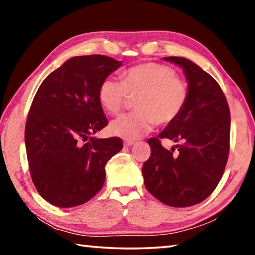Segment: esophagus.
<instances>
[{"label": "esophagus", "mask_w": 255, "mask_h": 255, "mask_svg": "<svg viewBox=\"0 0 255 255\" xmlns=\"http://www.w3.org/2000/svg\"><path fill=\"white\" fill-rule=\"evenodd\" d=\"M133 145V141L132 140H125L124 141V146L125 147H130V146Z\"/></svg>", "instance_id": "34e87169"}]
</instances>
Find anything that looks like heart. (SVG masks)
I'll return each instance as SVG.
<instances>
[{
    "mask_svg": "<svg viewBox=\"0 0 255 255\" xmlns=\"http://www.w3.org/2000/svg\"><path fill=\"white\" fill-rule=\"evenodd\" d=\"M99 101L105 111L117 115L129 98L136 99V111L110 124L112 135L135 140L152 130L155 124L166 126L179 118L188 100V86L166 65L144 63L124 73L123 81L109 76L99 88Z\"/></svg>",
    "mask_w": 255,
    "mask_h": 255,
    "instance_id": "heart-1",
    "label": "heart"
}]
</instances>
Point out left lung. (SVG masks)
I'll return each mask as SVG.
<instances>
[{"instance_id": "obj_1", "label": "left lung", "mask_w": 255, "mask_h": 255, "mask_svg": "<svg viewBox=\"0 0 255 255\" xmlns=\"http://www.w3.org/2000/svg\"><path fill=\"white\" fill-rule=\"evenodd\" d=\"M163 59L182 68L188 100L179 118L148 139L152 154L141 172L150 195L182 208L204 201L221 181L230 153L231 114L213 76L187 58ZM162 137L181 144L169 151L160 145Z\"/></svg>"}]
</instances>
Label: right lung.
<instances>
[{
	"instance_id": "obj_1",
	"label": "right lung",
	"mask_w": 255,
	"mask_h": 255,
	"mask_svg": "<svg viewBox=\"0 0 255 255\" xmlns=\"http://www.w3.org/2000/svg\"><path fill=\"white\" fill-rule=\"evenodd\" d=\"M122 65L103 55L75 56L38 89L25 124V149L34 187L51 205L71 208L92 199L105 183L107 162L123 149L118 137L81 143L108 125L99 88Z\"/></svg>"
}]
</instances>
